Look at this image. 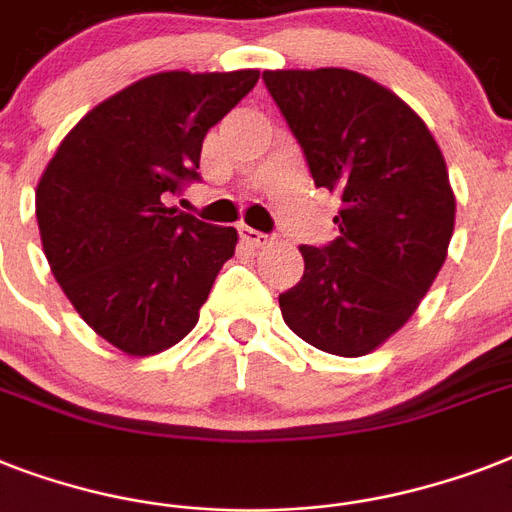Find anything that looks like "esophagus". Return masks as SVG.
<instances>
[{
	"mask_svg": "<svg viewBox=\"0 0 512 512\" xmlns=\"http://www.w3.org/2000/svg\"><path fill=\"white\" fill-rule=\"evenodd\" d=\"M239 236L244 241H247L249 247H268V244H271V236H268V233H263V231H255V228H249V225H239Z\"/></svg>",
	"mask_w": 512,
	"mask_h": 512,
	"instance_id": "obj_1",
	"label": "esophagus"
}]
</instances>
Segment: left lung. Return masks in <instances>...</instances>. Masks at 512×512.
I'll return each mask as SVG.
<instances>
[{"instance_id":"obj_1","label":"left lung","mask_w":512,"mask_h":512,"mask_svg":"<svg viewBox=\"0 0 512 512\" xmlns=\"http://www.w3.org/2000/svg\"><path fill=\"white\" fill-rule=\"evenodd\" d=\"M319 188L342 196L340 236L303 244L305 271L279 295L287 327L313 348L356 358L412 319L454 231L441 148L388 87L348 68L263 71Z\"/></svg>"}]
</instances>
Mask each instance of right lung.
Wrapping results in <instances>:
<instances>
[{
  "instance_id": "add662e5",
  "label": "right lung",
  "mask_w": 512,
  "mask_h": 512,
  "mask_svg": "<svg viewBox=\"0 0 512 512\" xmlns=\"http://www.w3.org/2000/svg\"><path fill=\"white\" fill-rule=\"evenodd\" d=\"M260 71H164L124 87L68 132L36 185L52 276L127 356H154L199 321L239 233L167 207L199 180L201 143Z\"/></svg>"
}]
</instances>
